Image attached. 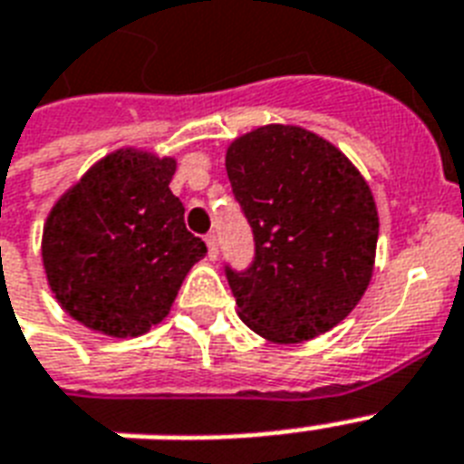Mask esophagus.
<instances>
[{
	"label": "esophagus",
	"instance_id": "esophagus-1",
	"mask_svg": "<svg viewBox=\"0 0 464 464\" xmlns=\"http://www.w3.org/2000/svg\"><path fill=\"white\" fill-rule=\"evenodd\" d=\"M204 243H207V247H209V257H211V260H217V257H218L217 236H214V233H207V236H204Z\"/></svg>",
	"mask_w": 464,
	"mask_h": 464
}]
</instances>
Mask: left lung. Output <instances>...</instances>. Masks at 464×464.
Instances as JSON below:
<instances>
[{
    "mask_svg": "<svg viewBox=\"0 0 464 464\" xmlns=\"http://www.w3.org/2000/svg\"><path fill=\"white\" fill-rule=\"evenodd\" d=\"M233 195L253 228L255 257L226 265L240 320L276 344L332 330L373 275L378 211L337 147L294 125H265L226 151Z\"/></svg>",
    "mask_w": 464,
    "mask_h": 464,
    "instance_id": "obj_1",
    "label": "left lung"
}]
</instances>
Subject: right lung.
Listing matches in <instances>:
<instances>
[{
	"instance_id": "obj_1",
	"label": "right lung",
	"mask_w": 464,
	"mask_h": 464,
	"mask_svg": "<svg viewBox=\"0 0 464 464\" xmlns=\"http://www.w3.org/2000/svg\"><path fill=\"white\" fill-rule=\"evenodd\" d=\"M175 159L120 149L57 199L43 228L54 298L91 330L137 337L160 323L207 246L170 192Z\"/></svg>"
}]
</instances>
